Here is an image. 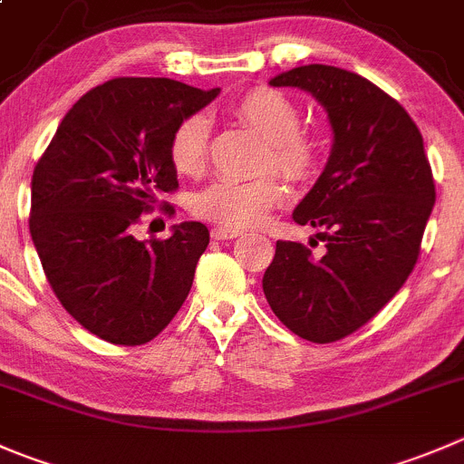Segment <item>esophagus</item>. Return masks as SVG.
Returning <instances> with one entry per match:
<instances>
[{
  "label": "esophagus",
  "instance_id": "esophagus-1",
  "mask_svg": "<svg viewBox=\"0 0 464 464\" xmlns=\"http://www.w3.org/2000/svg\"><path fill=\"white\" fill-rule=\"evenodd\" d=\"M242 236V231H233V228H213V231H210V237H213V240H233V237H240Z\"/></svg>",
  "mask_w": 464,
  "mask_h": 464
}]
</instances>
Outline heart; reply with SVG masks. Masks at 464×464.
Instances as JSON below:
<instances>
[{
	"instance_id": "obj_1",
	"label": "heart",
	"mask_w": 464,
	"mask_h": 464,
	"mask_svg": "<svg viewBox=\"0 0 464 464\" xmlns=\"http://www.w3.org/2000/svg\"><path fill=\"white\" fill-rule=\"evenodd\" d=\"M233 115L267 142L265 168L278 169L292 181L313 177L319 165V147L299 131V111L285 94L256 88L233 106ZM208 120L199 112L188 115L174 127L168 151L177 172L186 177L204 172L208 160ZM283 199L285 186L276 177H258L251 181L219 179L192 195L190 210L206 222L242 231L263 224L269 210L276 208Z\"/></svg>"
}]
</instances>
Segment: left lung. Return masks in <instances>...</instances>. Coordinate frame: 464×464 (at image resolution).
I'll list each match as a JSON object with an SVG mask.
<instances>
[{
  "instance_id": "1",
  "label": "left lung",
  "mask_w": 464,
  "mask_h": 464,
  "mask_svg": "<svg viewBox=\"0 0 464 464\" xmlns=\"http://www.w3.org/2000/svg\"><path fill=\"white\" fill-rule=\"evenodd\" d=\"M269 83L313 94L333 129L326 168L292 213L319 228L326 251L314 258L278 240L263 276L274 314L326 344L370 322L411 276L435 204L433 172L406 108L356 72L301 65Z\"/></svg>"
}]
</instances>
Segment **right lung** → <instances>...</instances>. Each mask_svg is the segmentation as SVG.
Listing matches in <instances>:
<instances>
[{
    "mask_svg": "<svg viewBox=\"0 0 464 464\" xmlns=\"http://www.w3.org/2000/svg\"><path fill=\"white\" fill-rule=\"evenodd\" d=\"M219 94L172 79L122 76L67 111L31 179L29 231L63 308L112 344L154 340L186 301L208 228L181 222L168 240L133 228L179 188L169 136ZM169 213V208H168Z\"/></svg>",
    "mask_w": 464,
    "mask_h": 464,
    "instance_id": "right-lung-1",
    "label": "right lung"
}]
</instances>
